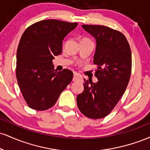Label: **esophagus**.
<instances>
[{"instance_id":"obj_1","label":"esophagus","mask_w":150,"mask_h":150,"mask_svg":"<svg viewBox=\"0 0 150 150\" xmlns=\"http://www.w3.org/2000/svg\"><path fill=\"white\" fill-rule=\"evenodd\" d=\"M81 80H82V77L80 76L79 75H77V73H74L73 81H75V82H76V81H80Z\"/></svg>"}]
</instances>
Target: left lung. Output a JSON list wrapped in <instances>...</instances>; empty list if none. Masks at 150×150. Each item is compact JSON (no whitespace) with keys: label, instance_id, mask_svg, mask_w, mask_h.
I'll return each instance as SVG.
<instances>
[{"label":"left lung","instance_id":"1","mask_svg":"<svg viewBox=\"0 0 150 150\" xmlns=\"http://www.w3.org/2000/svg\"><path fill=\"white\" fill-rule=\"evenodd\" d=\"M96 40L94 83L84 79V91L77 97L81 113L92 119L104 118L124 94L131 74V51L121 32L100 25H82Z\"/></svg>","mask_w":150,"mask_h":150}]
</instances>
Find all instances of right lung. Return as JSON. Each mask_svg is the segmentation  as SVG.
Listing matches in <instances>:
<instances>
[{
  "mask_svg": "<svg viewBox=\"0 0 150 150\" xmlns=\"http://www.w3.org/2000/svg\"><path fill=\"white\" fill-rule=\"evenodd\" d=\"M77 26L75 22L42 20L22 34L17 51L16 77L22 96L32 109L52 107L72 81L73 72H56L52 61L62 53L64 38Z\"/></svg>",
  "mask_w": 150,
  "mask_h": 150,
  "instance_id": "add662e5",
  "label": "right lung"
}]
</instances>
